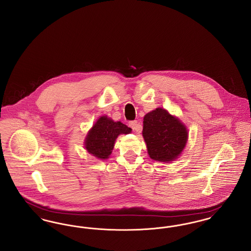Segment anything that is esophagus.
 I'll use <instances>...</instances> for the list:
<instances>
[{"mask_svg":"<svg viewBox=\"0 0 251 251\" xmlns=\"http://www.w3.org/2000/svg\"><path fill=\"white\" fill-rule=\"evenodd\" d=\"M129 126L131 127L133 131H136V132H138V133L141 132V131H142V125H141L138 121H136V120L130 121V122H129Z\"/></svg>","mask_w":251,"mask_h":251,"instance_id":"34e87169","label":"esophagus"}]
</instances>
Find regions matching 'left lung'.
Returning <instances> with one entry per match:
<instances>
[{"instance_id": "1", "label": "left lung", "mask_w": 251, "mask_h": 251, "mask_svg": "<svg viewBox=\"0 0 251 251\" xmlns=\"http://www.w3.org/2000/svg\"><path fill=\"white\" fill-rule=\"evenodd\" d=\"M142 134L150 157L164 163L177 159L188 139L185 125L163 108L144 117Z\"/></svg>"}]
</instances>
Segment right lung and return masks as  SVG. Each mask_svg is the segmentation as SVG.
<instances>
[{
  "mask_svg": "<svg viewBox=\"0 0 251 251\" xmlns=\"http://www.w3.org/2000/svg\"><path fill=\"white\" fill-rule=\"evenodd\" d=\"M131 131V128L120 121L115 122L107 116H102L88 131L84 140V148L96 158L107 159L112 153L118 136L122 133L128 134Z\"/></svg>",
  "mask_w": 251,
  "mask_h": 251,
  "instance_id": "right-lung-1",
  "label": "right lung"
}]
</instances>
